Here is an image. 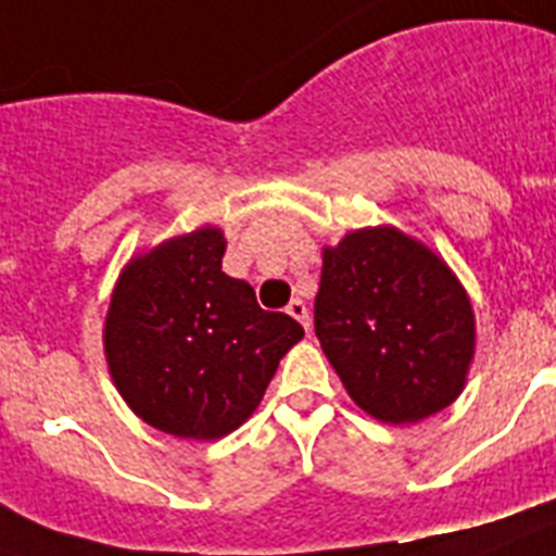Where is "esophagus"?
I'll return each mask as SVG.
<instances>
[{
  "label": "esophagus",
  "instance_id": "1",
  "mask_svg": "<svg viewBox=\"0 0 556 556\" xmlns=\"http://www.w3.org/2000/svg\"><path fill=\"white\" fill-rule=\"evenodd\" d=\"M287 312H289V315H292V318L298 320V324H301V327L306 329V332H309V327H312L309 309H306V304H304V301H301V298H292V301H289V306H287Z\"/></svg>",
  "mask_w": 556,
  "mask_h": 556
}]
</instances>
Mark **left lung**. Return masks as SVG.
I'll list each match as a JSON object with an SVG mask.
<instances>
[{"label": "left lung", "mask_w": 556, "mask_h": 556, "mask_svg": "<svg viewBox=\"0 0 556 556\" xmlns=\"http://www.w3.org/2000/svg\"><path fill=\"white\" fill-rule=\"evenodd\" d=\"M315 334L352 401L383 424L446 409L475 357L466 289L446 261L394 227L324 247Z\"/></svg>", "instance_id": "obj_1"}]
</instances>
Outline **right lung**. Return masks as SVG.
<instances>
[{
  "mask_svg": "<svg viewBox=\"0 0 556 556\" xmlns=\"http://www.w3.org/2000/svg\"><path fill=\"white\" fill-rule=\"evenodd\" d=\"M224 232L169 238L118 275L104 355L127 406L176 438L215 440L258 409L278 361L304 338L255 289L222 273Z\"/></svg>",
  "mask_w": 556,
  "mask_h": 556,
  "instance_id": "add662e5",
  "label": "right lung"
}]
</instances>
